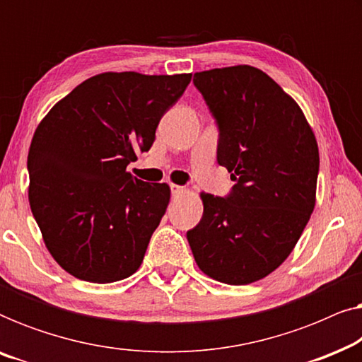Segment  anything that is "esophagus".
Instances as JSON below:
<instances>
[{"instance_id": "obj_1", "label": "esophagus", "mask_w": 362, "mask_h": 362, "mask_svg": "<svg viewBox=\"0 0 362 362\" xmlns=\"http://www.w3.org/2000/svg\"><path fill=\"white\" fill-rule=\"evenodd\" d=\"M185 192H186V187H182V186H176V185H173V186H171V194L175 196V197L181 196V194H185Z\"/></svg>"}]
</instances>
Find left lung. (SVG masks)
I'll use <instances>...</instances> for the list:
<instances>
[{"mask_svg": "<svg viewBox=\"0 0 362 362\" xmlns=\"http://www.w3.org/2000/svg\"><path fill=\"white\" fill-rule=\"evenodd\" d=\"M192 82L219 130L217 163L235 185L226 197L202 192L204 212L186 237L206 275L247 285L284 264L308 224L318 145L298 103L260 69H212Z\"/></svg>", "mask_w": 362, "mask_h": 362, "instance_id": "obj_1", "label": "left lung"}]
</instances>
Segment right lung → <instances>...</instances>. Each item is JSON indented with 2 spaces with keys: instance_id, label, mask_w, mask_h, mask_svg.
I'll use <instances>...</instances> for the list:
<instances>
[{
  "instance_id": "add662e5",
  "label": "right lung",
  "mask_w": 362,
  "mask_h": 362,
  "mask_svg": "<svg viewBox=\"0 0 362 362\" xmlns=\"http://www.w3.org/2000/svg\"><path fill=\"white\" fill-rule=\"evenodd\" d=\"M191 74L105 72L51 108L28 155L29 204L47 250L78 280L112 284L140 269L170 202L166 182L127 166L155 141Z\"/></svg>"
}]
</instances>
